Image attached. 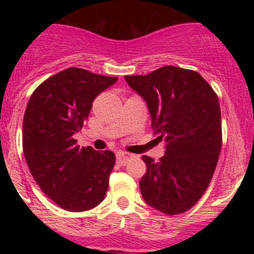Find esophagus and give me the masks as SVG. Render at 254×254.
<instances>
[{
    "mask_svg": "<svg viewBox=\"0 0 254 254\" xmlns=\"http://www.w3.org/2000/svg\"><path fill=\"white\" fill-rule=\"evenodd\" d=\"M116 159H117V164L124 166L127 165V161L130 160V154L124 153V151H118L117 155H116Z\"/></svg>",
    "mask_w": 254,
    "mask_h": 254,
    "instance_id": "1",
    "label": "esophagus"
}]
</instances>
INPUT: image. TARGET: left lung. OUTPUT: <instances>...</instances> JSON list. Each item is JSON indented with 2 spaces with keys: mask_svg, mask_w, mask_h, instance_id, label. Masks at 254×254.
<instances>
[{
  "mask_svg": "<svg viewBox=\"0 0 254 254\" xmlns=\"http://www.w3.org/2000/svg\"><path fill=\"white\" fill-rule=\"evenodd\" d=\"M124 78L147 101L151 127L166 148L159 162L142 156V197L164 214L188 211L208 189L222 147L216 93L197 71L173 65Z\"/></svg>",
  "mask_w": 254,
  "mask_h": 254,
  "instance_id": "obj_1",
  "label": "left lung"
}]
</instances>
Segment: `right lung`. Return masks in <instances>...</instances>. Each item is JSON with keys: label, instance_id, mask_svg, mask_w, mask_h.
I'll return each mask as SVG.
<instances>
[{"label": "right lung", "instance_id": "right-lung-1", "mask_svg": "<svg viewBox=\"0 0 254 254\" xmlns=\"http://www.w3.org/2000/svg\"><path fill=\"white\" fill-rule=\"evenodd\" d=\"M117 80L68 68L44 81L28 100L22 123L26 162L38 186L64 210H90L109 189L115 153L80 148L74 135L94 99Z\"/></svg>", "mask_w": 254, "mask_h": 254}]
</instances>
